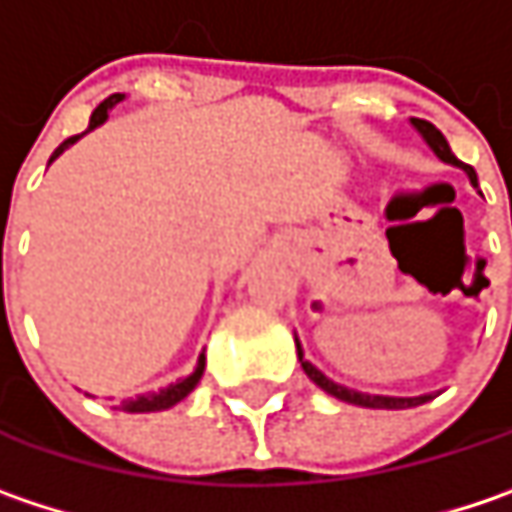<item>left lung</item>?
Listing matches in <instances>:
<instances>
[{"label": "left lung", "instance_id": "1", "mask_svg": "<svg viewBox=\"0 0 512 512\" xmlns=\"http://www.w3.org/2000/svg\"><path fill=\"white\" fill-rule=\"evenodd\" d=\"M411 128L417 130L422 139H425V145L437 154V160L463 168V171H466V177H469V183H472V186H478L475 168H472V165H463L460 160H457L455 154H452V148H449V142H446V136L434 128L431 122H425V119H411ZM294 344H297V358H300V364H303V370H306V376H309L311 382L317 384L323 393H329V396H335V399H341V402H349V405H361V408H384V411H402V408H417V405H425V402H431V399L440 393V390H437V393H422V396H382V393H361V390H352V387H347V384L332 382L323 370H317L311 361H306V355H303V344H300V338H297V335H294Z\"/></svg>", "mask_w": 512, "mask_h": 512}]
</instances>
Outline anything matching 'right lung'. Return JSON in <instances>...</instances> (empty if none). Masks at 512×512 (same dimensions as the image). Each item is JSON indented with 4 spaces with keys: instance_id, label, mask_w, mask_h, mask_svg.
Instances as JSON below:
<instances>
[{
    "instance_id": "add662e5",
    "label": "right lung",
    "mask_w": 512,
    "mask_h": 512,
    "mask_svg": "<svg viewBox=\"0 0 512 512\" xmlns=\"http://www.w3.org/2000/svg\"><path fill=\"white\" fill-rule=\"evenodd\" d=\"M125 95L122 92H116V95H110V98H104L95 110H92L90 116V128L84 130V133H78V136H72V139H66L60 148H57L55 154H52V160H57L69 145H75L81 136H87L90 130H95L98 125H104L107 119H110V110L122 101ZM49 160V163H52ZM203 370H206V355L201 352V358H198V364H195V370L186 376V379H177V382H171L168 387H163V390H148V393H142V396H136V399H125V402H119V411H128V414H154V411H165V408H171V405H177V402H183L195 387H198V382H201Z\"/></svg>"
}]
</instances>
